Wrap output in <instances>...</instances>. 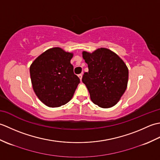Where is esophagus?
Segmentation results:
<instances>
[{
  "instance_id": "1",
  "label": "esophagus",
  "mask_w": 160,
  "mask_h": 160,
  "mask_svg": "<svg viewBox=\"0 0 160 160\" xmlns=\"http://www.w3.org/2000/svg\"><path fill=\"white\" fill-rule=\"evenodd\" d=\"M78 77H79V78H80V80H82V73H80V74H79V75H78Z\"/></svg>"
}]
</instances>
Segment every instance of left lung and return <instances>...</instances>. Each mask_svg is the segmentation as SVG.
<instances>
[{
    "mask_svg": "<svg viewBox=\"0 0 160 160\" xmlns=\"http://www.w3.org/2000/svg\"><path fill=\"white\" fill-rule=\"evenodd\" d=\"M89 71L84 73L85 84L93 102L102 108L113 107L127 89L128 70L116 53L100 48L92 53L82 52Z\"/></svg>",
    "mask_w": 160,
    "mask_h": 160,
    "instance_id": "8db88e82",
    "label": "left lung"
}]
</instances>
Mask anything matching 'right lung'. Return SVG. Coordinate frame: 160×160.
<instances>
[{
    "label": "right lung",
    "instance_id": "right-lung-1",
    "mask_svg": "<svg viewBox=\"0 0 160 160\" xmlns=\"http://www.w3.org/2000/svg\"><path fill=\"white\" fill-rule=\"evenodd\" d=\"M72 57L73 53L54 47L42 53L30 67L33 89L47 107H60L72 98L80 82L70 62Z\"/></svg>",
    "mask_w": 160,
    "mask_h": 160
}]
</instances>
